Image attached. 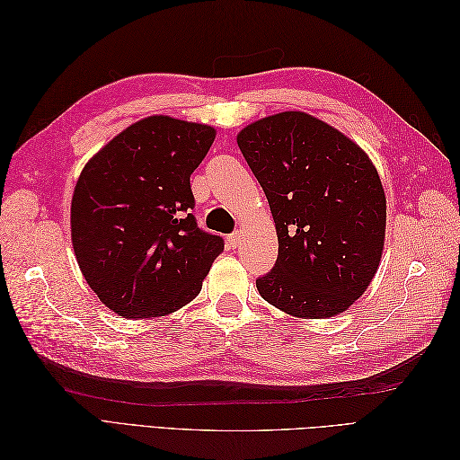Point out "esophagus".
Returning <instances> with one entry per match:
<instances>
[{
    "instance_id": "esophagus-1",
    "label": "esophagus",
    "mask_w": 460,
    "mask_h": 460,
    "mask_svg": "<svg viewBox=\"0 0 460 460\" xmlns=\"http://www.w3.org/2000/svg\"><path fill=\"white\" fill-rule=\"evenodd\" d=\"M238 243H240V234H238V232L230 234L228 238H226V245H228L230 249H235V247H238Z\"/></svg>"
}]
</instances>
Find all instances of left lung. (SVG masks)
Listing matches in <instances>:
<instances>
[{"mask_svg": "<svg viewBox=\"0 0 460 460\" xmlns=\"http://www.w3.org/2000/svg\"><path fill=\"white\" fill-rule=\"evenodd\" d=\"M238 146L269 199L278 259L257 289L280 311L349 309L378 270L385 196L367 153L330 124L286 111L249 124Z\"/></svg>", "mask_w": 460, "mask_h": 460, "instance_id": "8db88e82", "label": "left lung"}]
</instances>
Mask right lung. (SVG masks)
Segmentation results:
<instances>
[{"mask_svg":"<svg viewBox=\"0 0 460 460\" xmlns=\"http://www.w3.org/2000/svg\"><path fill=\"white\" fill-rule=\"evenodd\" d=\"M215 128L155 115L115 136L82 171L71 205L78 267L124 318L164 316L201 291L225 249L198 226L190 176Z\"/></svg>","mask_w":460,"mask_h":460,"instance_id":"right-lung-1","label":"right lung"}]
</instances>
